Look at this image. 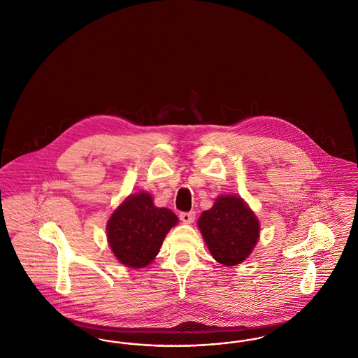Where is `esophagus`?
Instances as JSON below:
<instances>
[{
  "label": "esophagus",
  "mask_w": 358,
  "mask_h": 358,
  "mask_svg": "<svg viewBox=\"0 0 358 358\" xmlns=\"http://www.w3.org/2000/svg\"><path fill=\"white\" fill-rule=\"evenodd\" d=\"M196 218V213L194 212H181L180 213V220L185 224H192Z\"/></svg>",
  "instance_id": "1"
}]
</instances>
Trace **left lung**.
I'll list each match as a JSON object with an SVG mask.
<instances>
[{"instance_id":"1","label":"left lung","mask_w":358,"mask_h":358,"mask_svg":"<svg viewBox=\"0 0 358 358\" xmlns=\"http://www.w3.org/2000/svg\"><path fill=\"white\" fill-rule=\"evenodd\" d=\"M197 224L212 256L227 266L243 262L258 241L257 217L237 196L217 199Z\"/></svg>"}]
</instances>
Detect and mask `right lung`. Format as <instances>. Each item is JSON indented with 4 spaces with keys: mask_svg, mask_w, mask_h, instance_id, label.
Returning a JSON list of instances; mask_svg holds the SVG:
<instances>
[{
    "mask_svg": "<svg viewBox=\"0 0 358 358\" xmlns=\"http://www.w3.org/2000/svg\"><path fill=\"white\" fill-rule=\"evenodd\" d=\"M178 222L171 209L156 208L148 193L130 196L108 222V241L129 268L146 266L157 256L166 233Z\"/></svg>",
    "mask_w": 358,
    "mask_h": 358,
    "instance_id": "add662e5",
    "label": "right lung"
}]
</instances>
